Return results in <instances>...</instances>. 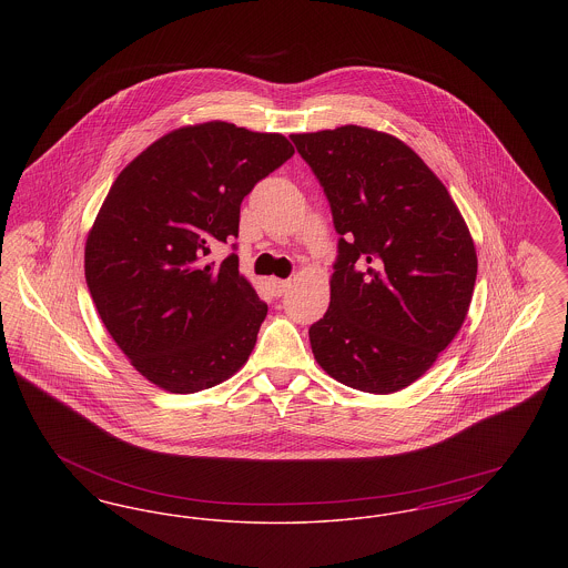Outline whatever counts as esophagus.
Instances as JSON below:
<instances>
[{"mask_svg": "<svg viewBox=\"0 0 568 568\" xmlns=\"http://www.w3.org/2000/svg\"><path fill=\"white\" fill-rule=\"evenodd\" d=\"M290 285H292L290 278H272V294H274V296H283V294L290 290Z\"/></svg>", "mask_w": 568, "mask_h": 568, "instance_id": "obj_1", "label": "esophagus"}]
</instances>
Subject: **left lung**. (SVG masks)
I'll list each match as a JSON object with an SVG mask.
<instances>
[{
    "instance_id": "8db88e82",
    "label": "left lung",
    "mask_w": 568,
    "mask_h": 568,
    "mask_svg": "<svg viewBox=\"0 0 568 568\" xmlns=\"http://www.w3.org/2000/svg\"><path fill=\"white\" fill-rule=\"evenodd\" d=\"M341 234L317 364L368 394L422 377L466 320L477 253L447 187L403 140L343 125L292 134Z\"/></svg>"
}]
</instances>
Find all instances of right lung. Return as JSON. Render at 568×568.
Returning <instances> with one entry per match:
<instances>
[{"label":"right lung","mask_w":568,"mask_h":568,"mask_svg":"<svg viewBox=\"0 0 568 568\" xmlns=\"http://www.w3.org/2000/svg\"><path fill=\"white\" fill-rule=\"evenodd\" d=\"M294 155L281 134L225 121L155 140L112 183L84 244V278L112 341L172 394L232 377L255 347L268 306L239 255L206 262L239 236L244 195Z\"/></svg>","instance_id":"right-lung-1"}]
</instances>
